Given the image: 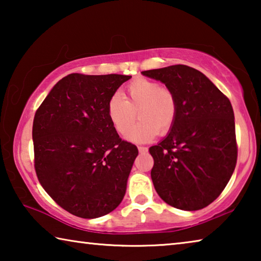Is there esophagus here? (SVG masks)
I'll list each match as a JSON object with an SVG mask.
<instances>
[{
    "instance_id": "1",
    "label": "esophagus",
    "mask_w": 261,
    "mask_h": 261,
    "mask_svg": "<svg viewBox=\"0 0 261 261\" xmlns=\"http://www.w3.org/2000/svg\"><path fill=\"white\" fill-rule=\"evenodd\" d=\"M138 151H139V153H146L148 151V148L147 147H144V146H139L138 147Z\"/></svg>"
}]
</instances>
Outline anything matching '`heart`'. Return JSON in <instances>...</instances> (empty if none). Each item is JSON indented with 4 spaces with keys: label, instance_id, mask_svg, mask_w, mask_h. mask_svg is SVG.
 <instances>
[{
    "label": "heart",
    "instance_id": "b5f03b06",
    "mask_svg": "<svg viewBox=\"0 0 261 261\" xmlns=\"http://www.w3.org/2000/svg\"><path fill=\"white\" fill-rule=\"evenodd\" d=\"M137 111L141 121L133 128ZM178 114L175 92L147 78H137L125 87V99L118 93L110 96L107 115L117 134L134 143H146L158 134L167 135ZM133 129H131L130 127Z\"/></svg>",
    "mask_w": 261,
    "mask_h": 261
}]
</instances>
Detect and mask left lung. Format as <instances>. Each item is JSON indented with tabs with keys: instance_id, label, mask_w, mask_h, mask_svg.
I'll return each instance as SVG.
<instances>
[{
	"instance_id": "obj_1",
	"label": "left lung",
	"mask_w": 261,
	"mask_h": 261,
	"mask_svg": "<svg viewBox=\"0 0 261 261\" xmlns=\"http://www.w3.org/2000/svg\"><path fill=\"white\" fill-rule=\"evenodd\" d=\"M143 74L171 88L178 102L170 132L149 147L154 188L175 208H204L223 191L236 167L230 101L204 73L188 65L147 70Z\"/></svg>"
}]
</instances>
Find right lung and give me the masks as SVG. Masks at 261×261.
I'll list each match as a JSON object with an SVG mask.
<instances>
[{
  "label": "right lung",
  "instance_id": "right-lung-1",
  "mask_svg": "<svg viewBox=\"0 0 261 261\" xmlns=\"http://www.w3.org/2000/svg\"><path fill=\"white\" fill-rule=\"evenodd\" d=\"M125 74L71 73L51 88L33 120L34 169L51 199L79 218L121 204L138 148L122 140L107 103Z\"/></svg>",
  "mask_w": 261,
  "mask_h": 261
}]
</instances>
